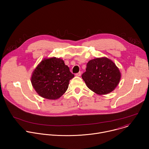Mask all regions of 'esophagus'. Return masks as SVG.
<instances>
[{
	"label": "esophagus",
	"instance_id": "1",
	"mask_svg": "<svg viewBox=\"0 0 149 149\" xmlns=\"http://www.w3.org/2000/svg\"><path fill=\"white\" fill-rule=\"evenodd\" d=\"M81 72H78V73H77L76 74H75V75L76 76H77V77H79V76H81Z\"/></svg>",
	"mask_w": 149,
	"mask_h": 149
}]
</instances>
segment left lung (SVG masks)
<instances>
[{
	"mask_svg": "<svg viewBox=\"0 0 149 149\" xmlns=\"http://www.w3.org/2000/svg\"><path fill=\"white\" fill-rule=\"evenodd\" d=\"M121 76L114 62L107 58L101 57L88 61L82 78L90 90L97 94L105 95L114 90Z\"/></svg>",
	"mask_w": 149,
	"mask_h": 149,
	"instance_id": "8db88e82",
	"label": "left lung"
}]
</instances>
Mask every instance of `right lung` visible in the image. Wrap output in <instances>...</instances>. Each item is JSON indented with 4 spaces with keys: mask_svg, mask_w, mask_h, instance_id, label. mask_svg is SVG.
Returning a JSON list of instances; mask_svg holds the SVG:
<instances>
[{
    "mask_svg": "<svg viewBox=\"0 0 149 149\" xmlns=\"http://www.w3.org/2000/svg\"><path fill=\"white\" fill-rule=\"evenodd\" d=\"M74 77L69 67L60 58L42 60L32 74L31 83L42 97L57 100L67 90L70 79Z\"/></svg>",
    "mask_w": 149,
    "mask_h": 149,
    "instance_id": "add662e5",
    "label": "right lung"
}]
</instances>
